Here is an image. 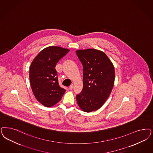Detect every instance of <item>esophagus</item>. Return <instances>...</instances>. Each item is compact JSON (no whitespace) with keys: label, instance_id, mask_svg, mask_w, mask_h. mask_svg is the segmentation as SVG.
Masks as SVG:
<instances>
[{"label":"esophagus","instance_id":"1","mask_svg":"<svg viewBox=\"0 0 153 153\" xmlns=\"http://www.w3.org/2000/svg\"><path fill=\"white\" fill-rule=\"evenodd\" d=\"M74 88V84H71L70 86H69V89L70 90H72V89Z\"/></svg>","mask_w":153,"mask_h":153}]
</instances>
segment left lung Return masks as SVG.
I'll return each instance as SVG.
<instances>
[{"label":"left lung","mask_w":153,"mask_h":153,"mask_svg":"<svg viewBox=\"0 0 153 153\" xmlns=\"http://www.w3.org/2000/svg\"><path fill=\"white\" fill-rule=\"evenodd\" d=\"M83 66V88L76 95L82 111L98 110L111 94L115 81V69L109 58L102 51L93 48L76 51Z\"/></svg>","instance_id":"left-lung-1"}]
</instances>
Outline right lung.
Returning <instances> with one entry per match:
<instances>
[{"instance_id": "right-lung-1", "label": "right lung", "mask_w": 153, "mask_h": 153, "mask_svg": "<svg viewBox=\"0 0 153 153\" xmlns=\"http://www.w3.org/2000/svg\"><path fill=\"white\" fill-rule=\"evenodd\" d=\"M69 51L67 48L57 46L45 48L30 65L29 79L32 91L37 100L46 107L56 104L65 91L59 85L55 67Z\"/></svg>"}]
</instances>
